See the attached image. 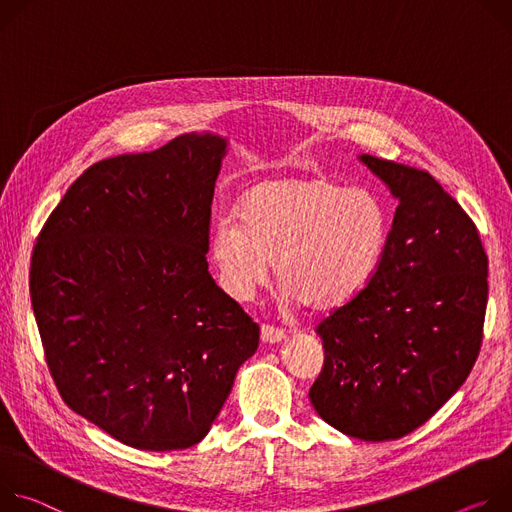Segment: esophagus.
Listing matches in <instances>:
<instances>
[{"instance_id":"esophagus-1","label":"esophagus","mask_w":512,"mask_h":512,"mask_svg":"<svg viewBox=\"0 0 512 512\" xmlns=\"http://www.w3.org/2000/svg\"><path fill=\"white\" fill-rule=\"evenodd\" d=\"M260 335H262V339H264L266 344H278V342H282V339L287 337V331L276 327V325L264 323V325L260 327Z\"/></svg>"}]
</instances>
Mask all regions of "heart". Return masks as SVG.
Masks as SVG:
<instances>
[{
	"instance_id": "heart-1",
	"label": "heart",
	"mask_w": 512,
	"mask_h": 512,
	"mask_svg": "<svg viewBox=\"0 0 512 512\" xmlns=\"http://www.w3.org/2000/svg\"><path fill=\"white\" fill-rule=\"evenodd\" d=\"M236 213L238 223L221 219L213 227L209 254L238 301L266 285L274 262L289 301L313 311L342 307L368 285L388 240L384 203L327 177L262 181Z\"/></svg>"
}]
</instances>
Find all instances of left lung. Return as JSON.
Masks as SVG:
<instances>
[{
  "label": "left lung",
  "mask_w": 512,
  "mask_h": 512,
  "mask_svg": "<svg viewBox=\"0 0 512 512\" xmlns=\"http://www.w3.org/2000/svg\"><path fill=\"white\" fill-rule=\"evenodd\" d=\"M360 158L399 207L368 285L315 327L325 362L309 399L337 431L388 441L429 421L472 372L488 256L476 223L427 170Z\"/></svg>",
  "instance_id": "left-lung-1"
}]
</instances>
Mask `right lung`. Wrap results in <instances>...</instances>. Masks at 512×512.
<instances>
[{
	"label": "right lung",
	"mask_w": 512,
	"mask_h": 512,
	"mask_svg": "<svg viewBox=\"0 0 512 512\" xmlns=\"http://www.w3.org/2000/svg\"><path fill=\"white\" fill-rule=\"evenodd\" d=\"M225 140L187 134L91 164L38 234L30 299L63 401L150 451L199 443L260 327L207 270Z\"/></svg>",
	"instance_id": "1"
}]
</instances>
